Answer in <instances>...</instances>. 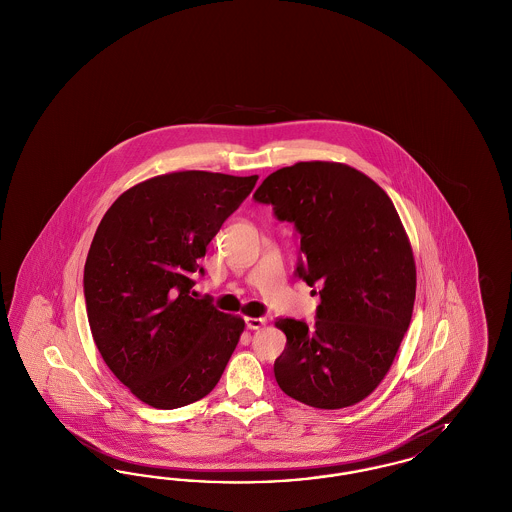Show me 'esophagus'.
<instances>
[{"label": "esophagus", "instance_id": "1", "mask_svg": "<svg viewBox=\"0 0 512 512\" xmlns=\"http://www.w3.org/2000/svg\"><path fill=\"white\" fill-rule=\"evenodd\" d=\"M267 324V318L265 317H245V326L249 328V330H259V328H263Z\"/></svg>", "mask_w": 512, "mask_h": 512}]
</instances>
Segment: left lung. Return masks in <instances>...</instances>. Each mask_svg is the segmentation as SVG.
<instances>
[{"label": "left lung", "mask_w": 512, "mask_h": 512, "mask_svg": "<svg viewBox=\"0 0 512 512\" xmlns=\"http://www.w3.org/2000/svg\"><path fill=\"white\" fill-rule=\"evenodd\" d=\"M292 222L301 240L295 276L319 288L315 322L278 318L286 349L280 390L317 409L363 401L384 380L411 324L413 249L388 194L340 163H297L253 194Z\"/></svg>", "instance_id": "1"}]
</instances>
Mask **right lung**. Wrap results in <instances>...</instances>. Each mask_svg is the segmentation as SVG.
<instances>
[{"mask_svg": "<svg viewBox=\"0 0 512 512\" xmlns=\"http://www.w3.org/2000/svg\"><path fill=\"white\" fill-rule=\"evenodd\" d=\"M259 176L184 171L130 188L99 222L84 267L86 313L105 365L155 409L211 393L245 322L209 297L194 272Z\"/></svg>", "mask_w": 512, "mask_h": 512, "instance_id": "right-lung-1", "label": "right lung"}]
</instances>
